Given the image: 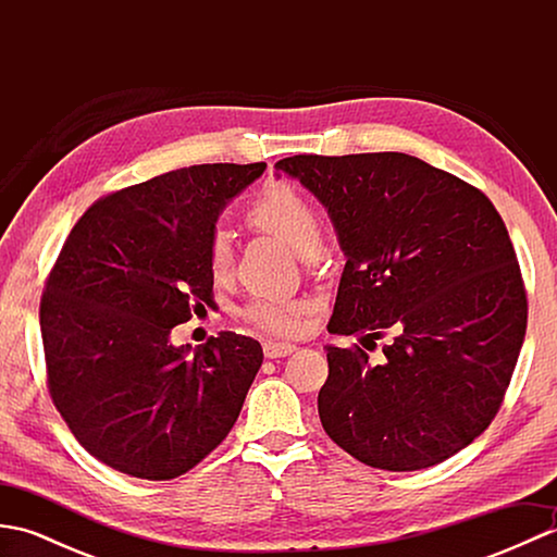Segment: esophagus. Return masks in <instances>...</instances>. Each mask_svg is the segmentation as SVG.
<instances>
[{
	"label": "esophagus",
	"mask_w": 557,
	"mask_h": 557,
	"mask_svg": "<svg viewBox=\"0 0 557 557\" xmlns=\"http://www.w3.org/2000/svg\"><path fill=\"white\" fill-rule=\"evenodd\" d=\"M297 349L289 342H275V339H268L263 342V354L268 359H282V357H289V354Z\"/></svg>",
	"instance_id": "1"
}]
</instances>
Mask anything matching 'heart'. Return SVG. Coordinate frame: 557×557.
Segmentation results:
<instances>
[{
    "label": "heart",
    "mask_w": 557,
    "mask_h": 557,
    "mask_svg": "<svg viewBox=\"0 0 557 557\" xmlns=\"http://www.w3.org/2000/svg\"><path fill=\"white\" fill-rule=\"evenodd\" d=\"M248 224L256 230L280 236L304 256L313 244L321 242V222L313 206L287 184L268 186L246 212ZM232 265V244L227 232H212L208 242V270L215 280H222ZM306 311L301 299L272 297L248 304L244 318L256 327L275 335H292L299 327V318Z\"/></svg>",
    "instance_id": "obj_1"
}]
</instances>
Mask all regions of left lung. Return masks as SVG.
<instances>
[{
	"mask_svg": "<svg viewBox=\"0 0 557 557\" xmlns=\"http://www.w3.org/2000/svg\"><path fill=\"white\" fill-rule=\"evenodd\" d=\"M275 170L321 200L345 251L330 333L395 330L381 363L325 347V433L375 469L441 465L488 429L524 342L503 218L479 188L405 152L294 156Z\"/></svg>",
	"mask_w": 557,
	"mask_h": 557,
	"instance_id": "obj_1",
	"label": "left lung"
}]
</instances>
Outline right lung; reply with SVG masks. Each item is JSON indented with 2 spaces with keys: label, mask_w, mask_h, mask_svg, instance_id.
<instances>
[{
  "label": "right lung",
  "mask_w": 557,
  "mask_h": 557,
  "mask_svg": "<svg viewBox=\"0 0 557 557\" xmlns=\"http://www.w3.org/2000/svg\"><path fill=\"white\" fill-rule=\"evenodd\" d=\"M263 170L194 164L152 176L100 198L71 230L40 301L47 385L102 465L176 479L232 431L263 349L236 333L174 347L170 333L212 301L210 234Z\"/></svg>",
  "instance_id": "1"
}]
</instances>
